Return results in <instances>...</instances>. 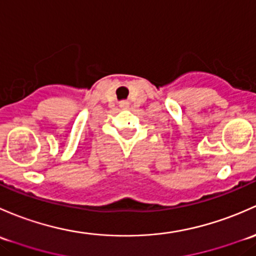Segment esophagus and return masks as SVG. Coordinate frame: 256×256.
Listing matches in <instances>:
<instances>
[{
	"mask_svg": "<svg viewBox=\"0 0 256 256\" xmlns=\"http://www.w3.org/2000/svg\"><path fill=\"white\" fill-rule=\"evenodd\" d=\"M120 107H122V108H127L128 102H122V104H120Z\"/></svg>",
	"mask_w": 256,
	"mask_h": 256,
	"instance_id": "esophagus-1",
	"label": "esophagus"
}]
</instances>
